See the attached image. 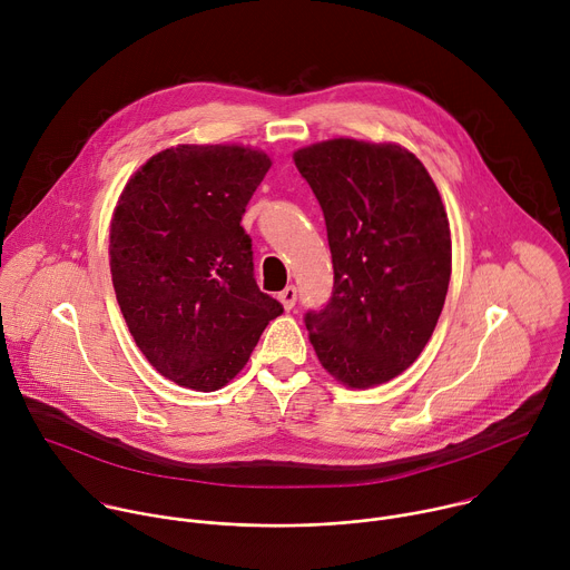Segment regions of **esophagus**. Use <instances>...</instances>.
Returning <instances> with one entry per match:
<instances>
[{"mask_svg":"<svg viewBox=\"0 0 570 570\" xmlns=\"http://www.w3.org/2000/svg\"><path fill=\"white\" fill-rule=\"evenodd\" d=\"M279 299H282L284 308H293L295 302H297V288H295V286H286V288L279 293Z\"/></svg>","mask_w":570,"mask_h":570,"instance_id":"1","label":"esophagus"}]
</instances>
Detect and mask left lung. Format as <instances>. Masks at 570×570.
<instances>
[{
    "label": "left lung",
    "instance_id": "1",
    "mask_svg": "<svg viewBox=\"0 0 570 570\" xmlns=\"http://www.w3.org/2000/svg\"><path fill=\"white\" fill-rule=\"evenodd\" d=\"M313 189L334 264L308 341L332 376L372 387L411 367L438 324L451 279V232L422 161L396 144L330 139L295 155Z\"/></svg>",
    "mask_w": 570,
    "mask_h": 570
}]
</instances>
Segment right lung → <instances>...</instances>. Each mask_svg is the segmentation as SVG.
I'll return each mask as SVG.
<instances>
[{
	"mask_svg": "<svg viewBox=\"0 0 570 570\" xmlns=\"http://www.w3.org/2000/svg\"><path fill=\"white\" fill-rule=\"evenodd\" d=\"M271 157L243 146L183 144L128 180L110 225V273L148 363L178 385L214 392L248 363L284 306L255 279L240 227Z\"/></svg>",
	"mask_w": 570,
	"mask_h": 570,
	"instance_id": "obj_1",
	"label": "right lung"
}]
</instances>
